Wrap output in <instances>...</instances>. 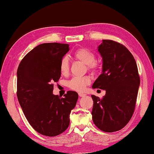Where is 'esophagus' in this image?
<instances>
[{
    "label": "esophagus",
    "mask_w": 154,
    "mask_h": 154,
    "mask_svg": "<svg viewBox=\"0 0 154 154\" xmlns=\"http://www.w3.org/2000/svg\"><path fill=\"white\" fill-rule=\"evenodd\" d=\"M79 96L80 97H85L86 96V94L83 93H79Z\"/></svg>",
    "instance_id": "esophagus-1"
}]
</instances>
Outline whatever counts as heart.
<instances>
[{"mask_svg": "<svg viewBox=\"0 0 154 154\" xmlns=\"http://www.w3.org/2000/svg\"><path fill=\"white\" fill-rule=\"evenodd\" d=\"M74 57L77 60L87 65L90 70L95 71L98 69V64L96 63L95 56L94 54L87 49L81 48L74 53ZM60 70L63 75H67L69 71V61L67 57H63L60 63ZM91 83V78L89 76L74 77L68 82V86L70 89L76 91H83L87 85Z\"/></svg>", "mask_w": 154, "mask_h": 154, "instance_id": "heart-1", "label": "heart"}]
</instances>
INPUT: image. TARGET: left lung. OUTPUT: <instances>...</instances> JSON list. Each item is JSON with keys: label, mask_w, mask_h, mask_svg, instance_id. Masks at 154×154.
<instances>
[{"label": "left lung", "mask_w": 154, "mask_h": 154, "mask_svg": "<svg viewBox=\"0 0 154 154\" xmlns=\"http://www.w3.org/2000/svg\"><path fill=\"white\" fill-rule=\"evenodd\" d=\"M103 60L102 73L93 89L106 91L103 99L92 95L94 124L106 132L125 126L134 111L140 86L136 62L128 49L118 42L103 40L98 46Z\"/></svg>", "instance_id": "obj_1"}]
</instances>
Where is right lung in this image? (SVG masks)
<instances>
[{
  "label": "right lung",
  "mask_w": 154,
  "mask_h": 154,
  "mask_svg": "<svg viewBox=\"0 0 154 154\" xmlns=\"http://www.w3.org/2000/svg\"><path fill=\"white\" fill-rule=\"evenodd\" d=\"M69 44L44 43L22 59L17 70V97L32 128L42 135L55 136L66 130L78 94L69 91L63 98L53 94L61 77L60 63Z\"/></svg>",
  "instance_id": "1"
}]
</instances>
